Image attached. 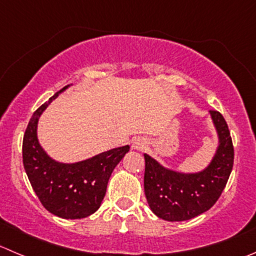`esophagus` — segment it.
Returning a JSON list of instances; mask_svg holds the SVG:
<instances>
[{"instance_id": "34e87169", "label": "esophagus", "mask_w": 256, "mask_h": 256, "mask_svg": "<svg viewBox=\"0 0 256 256\" xmlns=\"http://www.w3.org/2000/svg\"><path fill=\"white\" fill-rule=\"evenodd\" d=\"M145 146H146L145 138H135V140L132 141V148H136V150H142Z\"/></svg>"}]
</instances>
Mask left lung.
Instances as JSON below:
<instances>
[{
	"label": "left lung",
	"mask_w": 256,
	"mask_h": 256,
	"mask_svg": "<svg viewBox=\"0 0 256 256\" xmlns=\"http://www.w3.org/2000/svg\"><path fill=\"white\" fill-rule=\"evenodd\" d=\"M219 146L212 162L200 172L184 174L164 168L155 158H145L144 188L148 206L168 222L190 220L208 212L222 195L234 164L229 128L219 111H210Z\"/></svg>",
	"instance_id": "obj_1"
}]
</instances>
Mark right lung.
I'll return each instance as SVG.
<instances>
[{"instance_id": "add662e5", "label": "right lung", "mask_w": 256, "mask_h": 256, "mask_svg": "<svg viewBox=\"0 0 256 256\" xmlns=\"http://www.w3.org/2000/svg\"><path fill=\"white\" fill-rule=\"evenodd\" d=\"M68 86L50 98L30 118L22 142V158L32 188L44 209L62 219H82L100 208L108 178L130 146L111 148L74 164L50 158L37 138V122L47 106Z\"/></svg>"}]
</instances>
